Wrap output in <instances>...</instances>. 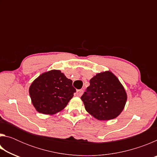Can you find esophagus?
<instances>
[{
	"mask_svg": "<svg viewBox=\"0 0 157 157\" xmlns=\"http://www.w3.org/2000/svg\"><path fill=\"white\" fill-rule=\"evenodd\" d=\"M83 92H84L83 89H78V90H77L76 94H77V95H78V96H81L82 94H83Z\"/></svg>",
	"mask_w": 157,
	"mask_h": 157,
	"instance_id": "esophagus-1",
	"label": "esophagus"
}]
</instances>
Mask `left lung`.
Returning a JSON list of instances; mask_svg holds the SVG:
<instances>
[{"label":"left lung","instance_id":"left-lung-1","mask_svg":"<svg viewBox=\"0 0 157 157\" xmlns=\"http://www.w3.org/2000/svg\"><path fill=\"white\" fill-rule=\"evenodd\" d=\"M81 99L87 112L100 121H108L120 115L125 105L127 94L118 78L106 71L90 79L89 86Z\"/></svg>","mask_w":157,"mask_h":157}]
</instances>
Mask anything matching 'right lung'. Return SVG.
Listing matches in <instances>:
<instances>
[{
	"mask_svg": "<svg viewBox=\"0 0 157 157\" xmlns=\"http://www.w3.org/2000/svg\"><path fill=\"white\" fill-rule=\"evenodd\" d=\"M72 83V80L59 70H52L39 75L29 89L36 111L52 115L63 109L76 92Z\"/></svg>",
	"mask_w": 157,
	"mask_h": 157,
	"instance_id": "obj_1",
	"label": "right lung"
}]
</instances>
